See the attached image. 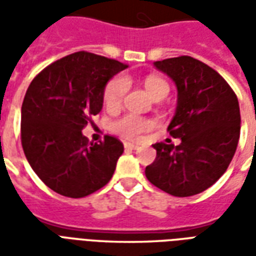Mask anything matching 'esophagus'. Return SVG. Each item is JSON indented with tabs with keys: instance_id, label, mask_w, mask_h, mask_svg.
<instances>
[{
	"instance_id": "34e87169",
	"label": "esophagus",
	"mask_w": 256,
	"mask_h": 256,
	"mask_svg": "<svg viewBox=\"0 0 256 256\" xmlns=\"http://www.w3.org/2000/svg\"><path fill=\"white\" fill-rule=\"evenodd\" d=\"M124 150H138L140 146L138 145H134L132 144V142H124Z\"/></svg>"
}]
</instances>
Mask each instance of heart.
I'll return each mask as SVG.
<instances>
[{
	"instance_id": "b5f03b06",
	"label": "heart",
	"mask_w": 256,
	"mask_h": 256,
	"mask_svg": "<svg viewBox=\"0 0 256 256\" xmlns=\"http://www.w3.org/2000/svg\"><path fill=\"white\" fill-rule=\"evenodd\" d=\"M145 89L148 90L155 100L163 98L168 94L170 86L166 80L160 76L150 75L144 80ZM128 92V80L123 75H116L108 80L104 88L102 100L108 110H116L122 106L124 97ZM154 128V122L146 118L136 116V115H126L116 119L112 123V130L120 137L126 140H138L146 132Z\"/></svg>"
}]
</instances>
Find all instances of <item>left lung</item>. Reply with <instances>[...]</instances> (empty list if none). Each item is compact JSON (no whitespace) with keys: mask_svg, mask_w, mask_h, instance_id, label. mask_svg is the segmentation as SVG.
Masks as SVG:
<instances>
[{"mask_svg":"<svg viewBox=\"0 0 256 256\" xmlns=\"http://www.w3.org/2000/svg\"><path fill=\"white\" fill-rule=\"evenodd\" d=\"M154 64L177 84V111L167 132L181 144H154L156 159L145 176L163 192L188 198L214 185L230 164L240 138L238 100L225 79L198 58Z\"/></svg>","mask_w":256,"mask_h":256,"instance_id":"8db88e82","label":"left lung"}]
</instances>
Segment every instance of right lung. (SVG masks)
<instances>
[{
	"label": "right lung",
	"instance_id": "obj_1",
	"mask_svg": "<svg viewBox=\"0 0 256 256\" xmlns=\"http://www.w3.org/2000/svg\"><path fill=\"white\" fill-rule=\"evenodd\" d=\"M124 68L114 58L75 52L44 68L26 92L22 146L36 176L58 194L84 198L114 176L122 142L106 134L93 144L82 130L101 111L106 82Z\"/></svg>",
	"mask_w": 256,
	"mask_h": 256
}]
</instances>
